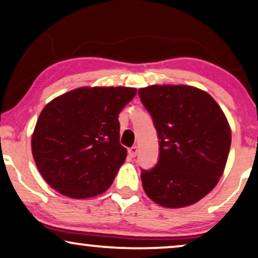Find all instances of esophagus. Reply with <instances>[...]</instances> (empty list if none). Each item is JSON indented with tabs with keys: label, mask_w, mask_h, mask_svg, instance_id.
Here are the masks:
<instances>
[{
	"label": "esophagus",
	"mask_w": 258,
	"mask_h": 258,
	"mask_svg": "<svg viewBox=\"0 0 258 258\" xmlns=\"http://www.w3.org/2000/svg\"><path fill=\"white\" fill-rule=\"evenodd\" d=\"M128 153H129V156H130V157H136L137 153H139V148H137L136 146L129 148Z\"/></svg>",
	"instance_id": "1"
}]
</instances>
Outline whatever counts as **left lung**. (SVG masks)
Here are the masks:
<instances>
[{
  "label": "left lung",
  "mask_w": 258,
  "mask_h": 258,
  "mask_svg": "<svg viewBox=\"0 0 258 258\" xmlns=\"http://www.w3.org/2000/svg\"><path fill=\"white\" fill-rule=\"evenodd\" d=\"M139 95L160 140L156 167L141 174L144 191L165 208L195 204L216 186L227 164L231 129L223 110L207 91L184 84H154Z\"/></svg>",
  "instance_id": "left-lung-1"
}]
</instances>
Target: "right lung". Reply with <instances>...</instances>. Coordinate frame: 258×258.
<instances>
[{
  "instance_id": "obj_1",
  "label": "right lung",
  "mask_w": 258,
  "mask_h": 258,
  "mask_svg": "<svg viewBox=\"0 0 258 258\" xmlns=\"http://www.w3.org/2000/svg\"><path fill=\"white\" fill-rule=\"evenodd\" d=\"M130 87H81L43 108L31 153L44 181L70 199L107 191L124 163L118 114L136 95Z\"/></svg>"
}]
</instances>
